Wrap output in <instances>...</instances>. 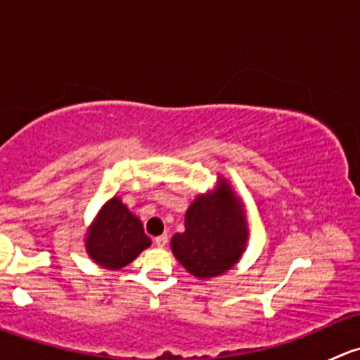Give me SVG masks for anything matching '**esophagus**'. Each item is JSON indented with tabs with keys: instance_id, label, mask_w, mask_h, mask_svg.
I'll return each instance as SVG.
<instances>
[{
	"instance_id": "34e87169",
	"label": "esophagus",
	"mask_w": 360,
	"mask_h": 360,
	"mask_svg": "<svg viewBox=\"0 0 360 360\" xmlns=\"http://www.w3.org/2000/svg\"><path fill=\"white\" fill-rule=\"evenodd\" d=\"M167 244H169V237L167 235H160V237L155 238V245L157 248H165Z\"/></svg>"
}]
</instances>
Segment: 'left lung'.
<instances>
[{"mask_svg": "<svg viewBox=\"0 0 360 360\" xmlns=\"http://www.w3.org/2000/svg\"><path fill=\"white\" fill-rule=\"evenodd\" d=\"M184 228L174 235L170 248L197 278L217 277L233 268L249 237L242 203L221 177L212 193L200 195L188 207Z\"/></svg>", "mask_w": 360, "mask_h": 360, "instance_id": "1", "label": "left lung"}]
</instances>
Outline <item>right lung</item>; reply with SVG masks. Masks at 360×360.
I'll list each match as a JSON object with an SVG mask.
<instances>
[{"instance_id":"obj_1","label":"right lung","mask_w":360,"mask_h":360,"mask_svg":"<svg viewBox=\"0 0 360 360\" xmlns=\"http://www.w3.org/2000/svg\"><path fill=\"white\" fill-rule=\"evenodd\" d=\"M150 245L151 238L144 233L143 223L118 197L99 210L85 240L89 256L110 270L127 266Z\"/></svg>"}]
</instances>
